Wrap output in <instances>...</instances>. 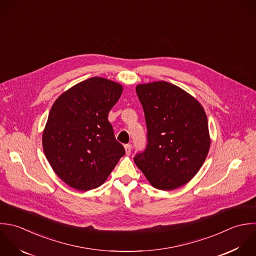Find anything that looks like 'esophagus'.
Masks as SVG:
<instances>
[{
    "mask_svg": "<svg viewBox=\"0 0 256 256\" xmlns=\"http://www.w3.org/2000/svg\"><path fill=\"white\" fill-rule=\"evenodd\" d=\"M124 150H126V154H128V156H130V152H132V146L130 144H124Z\"/></svg>",
    "mask_w": 256,
    "mask_h": 256,
    "instance_id": "esophagus-1",
    "label": "esophagus"
}]
</instances>
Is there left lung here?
Wrapping results in <instances>:
<instances>
[{"label":"left lung","mask_w":256,"mask_h":256,"mask_svg":"<svg viewBox=\"0 0 256 256\" xmlns=\"http://www.w3.org/2000/svg\"><path fill=\"white\" fill-rule=\"evenodd\" d=\"M136 90L148 128V144L134 156L136 164L158 190L184 186L200 170L210 146L202 106L164 80L138 84Z\"/></svg>","instance_id":"obj_1"}]
</instances>
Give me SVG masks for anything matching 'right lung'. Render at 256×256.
Segmentation results:
<instances>
[{
  "label": "right lung",
  "instance_id": "right-lung-1",
  "mask_svg": "<svg viewBox=\"0 0 256 256\" xmlns=\"http://www.w3.org/2000/svg\"><path fill=\"white\" fill-rule=\"evenodd\" d=\"M122 92L112 80L94 76L54 102L42 132V148L56 176L86 192L100 186L126 150L108 120Z\"/></svg>",
  "mask_w": 256,
  "mask_h": 256
}]
</instances>
